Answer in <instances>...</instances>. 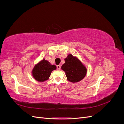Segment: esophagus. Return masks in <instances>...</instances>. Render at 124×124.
I'll return each instance as SVG.
<instances>
[{"mask_svg": "<svg viewBox=\"0 0 124 124\" xmlns=\"http://www.w3.org/2000/svg\"><path fill=\"white\" fill-rule=\"evenodd\" d=\"M61 68V66L60 65H58L57 66V70H60Z\"/></svg>", "mask_w": 124, "mask_h": 124, "instance_id": "34e87169", "label": "esophagus"}]
</instances>
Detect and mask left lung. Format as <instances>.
<instances>
[{"instance_id": "8db88e82", "label": "left lung", "mask_w": 124, "mask_h": 124, "mask_svg": "<svg viewBox=\"0 0 124 124\" xmlns=\"http://www.w3.org/2000/svg\"><path fill=\"white\" fill-rule=\"evenodd\" d=\"M65 61L62 69L65 72L68 80L71 82H78L83 79L86 74V69L82 63L71 54L68 55Z\"/></svg>"}]
</instances>
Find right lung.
<instances>
[{"instance_id":"right-lung-1","label":"right lung","mask_w":124,"mask_h":124,"mask_svg":"<svg viewBox=\"0 0 124 124\" xmlns=\"http://www.w3.org/2000/svg\"><path fill=\"white\" fill-rule=\"evenodd\" d=\"M56 69V66L51 65L48 61L43 59L34 67L32 74L37 81L43 82L48 80L52 71Z\"/></svg>"}]
</instances>
